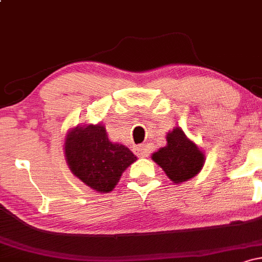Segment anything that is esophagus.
<instances>
[{"instance_id":"34e87169","label":"esophagus","mask_w":262,"mask_h":262,"mask_svg":"<svg viewBox=\"0 0 262 262\" xmlns=\"http://www.w3.org/2000/svg\"><path fill=\"white\" fill-rule=\"evenodd\" d=\"M137 151H138V154H139V156H141V158H146V156H149V154H150V149L146 144H140V145H138Z\"/></svg>"}]
</instances>
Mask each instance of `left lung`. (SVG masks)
<instances>
[{
    "label": "left lung",
    "mask_w": 262,
    "mask_h": 262,
    "mask_svg": "<svg viewBox=\"0 0 262 262\" xmlns=\"http://www.w3.org/2000/svg\"><path fill=\"white\" fill-rule=\"evenodd\" d=\"M166 139L167 145L152 154V160L175 183L187 181L196 176L204 162V155L196 144L187 139L179 127L167 134Z\"/></svg>",
    "instance_id": "1"
}]
</instances>
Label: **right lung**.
I'll list each match as a JSON object with an SVG mask.
<instances>
[{
	"mask_svg": "<svg viewBox=\"0 0 262 262\" xmlns=\"http://www.w3.org/2000/svg\"><path fill=\"white\" fill-rule=\"evenodd\" d=\"M65 155L74 175L98 192L112 191L123 171L137 160L127 146L110 141L101 124L71 130L65 140Z\"/></svg>",
	"mask_w": 262,
	"mask_h": 262,
	"instance_id": "right-lung-1",
	"label": "right lung"
}]
</instances>
